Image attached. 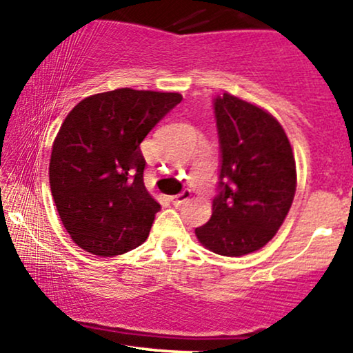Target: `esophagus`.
I'll return each mask as SVG.
<instances>
[{
    "label": "esophagus",
    "instance_id": "1",
    "mask_svg": "<svg viewBox=\"0 0 353 353\" xmlns=\"http://www.w3.org/2000/svg\"><path fill=\"white\" fill-rule=\"evenodd\" d=\"M190 196H192V192H190V190H183V192L178 193V195L172 196V203L173 205H183L185 201L190 200Z\"/></svg>",
    "mask_w": 353,
    "mask_h": 353
}]
</instances>
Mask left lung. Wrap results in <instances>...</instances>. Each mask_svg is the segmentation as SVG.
<instances>
[{
    "label": "left lung",
    "mask_w": 353,
    "mask_h": 353,
    "mask_svg": "<svg viewBox=\"0 0 353 353\" xmlns=\"http://www.w3.org/2000/svg\"><path fill=\"white\" fill-rule=\"evenodd\" d=\"M220 143L219 195L212 219L195 228L205 248L241 256L282 227L296 188L295 158L282 125L259 106L223 93L213 100Z\"/></svg>",
    "instance_id": "1"
}]
</instances>
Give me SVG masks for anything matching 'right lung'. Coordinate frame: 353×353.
I'll return each mask as SVG.
<instances>
[{"label": "right lung", "mask_w": 353, "mask_h": 353, "mask_svg": "<svg viewBox=\"0 0 353 353\" xmlns=\"http://www.w3.org/2000/svg\"><path fill=\"white\" fill-rule=\"evenodd\" d=\"M181 100L120 88L85 98L65 118L51 150L50 187L83 250L123 255L146 240L160 203L145 188L140 143Z\"/></svg>", "instance_id": "1"}]
</instances>
